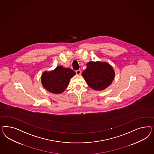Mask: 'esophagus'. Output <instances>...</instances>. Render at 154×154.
Segmentation results:
<instances>
[{
    "label": "esophagus",
    "instance_id": "obj_1",
    "mask_svg": "<svg viewBox=\"0 0 154 154\" xmlns=\"http://www.w3.org/2000/svg\"><path fill=\"white\" fill-rule=\"evenodd\" d=\"M75 73H76V74L77 75H81V70H77L75 71Z\"/></svg>",
    "mask_w": 154,
    "mask_h": 154
}]
</instances>
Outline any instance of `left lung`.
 <instances>
[{
	"mask_svg": "<svg viewBox=\"0 0 154 154\" xmlns=\"http://www.w3.org/2000/svg\"><path fill=\"white\" fill-rule=\"evenodd\" d=\"M82 73L86 83L95 90H103L108 87L114 79L112 66L105 62H89Z\"/></svg>",
	"mask_w": 154,
	"mask_h": 154,
	"instance_id": "left-lung-1",
	"label": "left lung"
}]
</instances>
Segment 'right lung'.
<instances>
[{
  "instance_id": "right-lung-1",
  "label": "right lung",
  "mask_w": 154,
  "mask_h": 154,
  "mask_svg": "<svg viewBox=\"0 0 154 154\" xmlns=\"http://www.w3.org/2000/svg\"><path fill=\"white\" fill-rule=\"evenodd\" d=\"M75 75L70 68L59 66L55 69L43 73L41 82L43 86L48 91L54 94L62 93L66 89L70 79Z\"/></svg>"
}]
</instances>
